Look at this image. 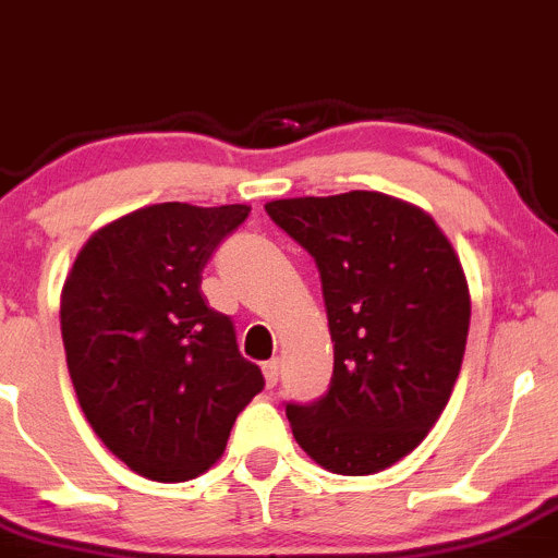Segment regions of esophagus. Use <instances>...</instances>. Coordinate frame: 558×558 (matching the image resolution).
Returning <instances> with one entry per match:
<instances>
[{
  "instance_id": "34e87169",
  "label": "esophagus",
  "mask_w": 558,
  "mask_h": 558,
  "mask_svg": "<svg viewBox=\"0 0 558 558\" xmlns=\"http://www.w3.org/2000/svg\"><path fill=\"white\" fill-rule=\"evenodd\" d=\"M264 377H267L269 388H275V385H278V379H280V361H278V357H272V361L264 363Z\"/></svg>"
}]
</instances>
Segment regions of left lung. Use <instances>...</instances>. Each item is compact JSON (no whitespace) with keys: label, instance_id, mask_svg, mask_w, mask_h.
<instances>
[{"label":"left lung","instance_id":"8db88e82","mask_svg":"<svg viewBox=\"0 0 558 558\" xmlns=\"http://www.w3.org/2000/svg\"><path fill=\"white\" fill-rule=\"evenodd\" d=\"M264 208L314 255L332 338L330 390L286 404L294 440L341 476L385 471L429 435L460 377L471 325L460 255L424 208L383 192Z\"/></svg>","mask_w":558,"mask_h":558}]
</instances>
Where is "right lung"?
<instances>
[{"instance_id":"1","label":"right lung","mask_w":558,"mask_h":558,"mask_svg":"<svg viewBox=\"0 0 558 558\" xmlns=\"http://www.w3.org/2000/svg\"><path fill=\"white\" fill-rule=\"evenodd\" d=\"M250 206L154 203L98 228L62 283L60 327L82 413L150 482H186L222 457L264 388L201 272Z\"/></svg>"}]
</instances>
